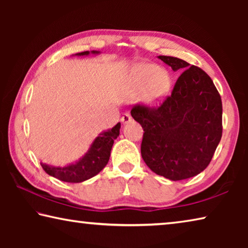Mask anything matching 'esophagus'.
<instances>
[{
  "mask_svg": "<svg viewBox=\"0 0 248 248\" xmlns=\"http://www.w3.org/2000/svg\"><path fill=\"white\" fill-rule=\"evenodd\" d=\"M120 120L123 124H127V123H129V121L132 120V117L129 114V112H125V114H124L123 117H121Z\"/></svg>",
  "mask_w": 248,
  "mask_h": 248,
  "instance_id": "obj_1",
  "label": "esophagus"
}]
</instances>
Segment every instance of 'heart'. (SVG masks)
<instances>
[{"label": "heart", "mask_w": 248, "mask_h": 248, "mask_svg": "<svg viewBox=\"0 0 248 248\" xmlns=\"http://www.w3.org/2000/svg\"><path fill=\"white\" fill-rule=\"evenodd\" d=\"M170 87V77L167 71L159 70L153 64L137 66L130 78V92L142 93L146 90V97L150 102H157L167 94Z\"/></svg>", "instance_id": "b5f03b06"}]
</instances>
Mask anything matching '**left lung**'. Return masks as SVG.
<instances>
[{"label":"left lung","mask_w":248,"mask_h":248,"mask_svg":"<svg viewBox=\"0 0 248 248\" xmlns=\"http://www.w3.org/2000/svg\"><path fill=\"white\" fill-rule=\"evenodd\" d=\"M158 59L183 72L161 104L134 105L131 116L143 128L141 155L151 170L170 180L187 179L205 170L221 140V96L199 66L174 57Z\"/></svg>","instance_id":"obj_1"}]
</instances>
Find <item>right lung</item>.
Instances as JSON below:
<instances>
[{
	"label": "right lung",
	"mask_w": 248,
	"mask_h": 248,
	"mask_svg": "<svg viewBox=\"0 0 248 248\" xmlns=\"http://www.w3.org/2000/svg\"><path fill=\"white\" fill-rule=\"evenodd\" d=\"M90 52L84 51L78 53V56H87ZM97 53V51H93ZM120 132V123L117 124L111 130L100 133L94 140L84 157L74 164L65 167H54L40 163L46 173L53 176L62 182L66 183H81L97 175L109 161L110 151L114 144V140L117 139Z\"/></svg>",
	"instance_id": "obj_1"
}]
</instances>
